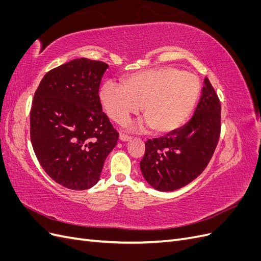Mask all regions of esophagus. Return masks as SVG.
Masks as SVG:
<instances>
[{"label":"esophagus","instance_id":"34e87169","mask_svg":"<svg viewBox=\"0 0 261 261\" xmlns=\"http://www.w3.org/2000/svg\"><path fill=\"white\" fill-rule=\"evenodd\" d=\"M132 139V137L127 136V135H124V134H121L120 135V140L121 141H129Z\"/></svg>","mask_w":261,"mask_h":261}]
</instances>
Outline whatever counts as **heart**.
Returning <instances> with one entry per match:
<instances>
[{
    "instance_id": "heart-1",
    "label": "heart",
    "mask_w": 261,
    "mask_h": 261,
    "mask_svg": "<svg viewBox=\"0 0 261 261\" xmlns=\"http://www.w3.org/2000/svg\"><path fill=\"white\" fill-rule=\"evenodd\" d=\"M103 85L100 99L107 114L120 124L141 107V114L152 132L164 134L176 129L191 115L199 97L197 77L172 66L147 69L123 82Z\"/></svg>"
}]
</instances>
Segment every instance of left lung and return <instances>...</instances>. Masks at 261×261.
<instances>
[{
    "mask_svg": "<svg viewBox=\"0 0 261 261\" xmlns=\"http://www.w3.org/2000/svg\"><path fill=\"white\" fill-rule=\"evenodd\" d=\"M221 129V105L208 78L193 117L160 138L148 139L140 171L160 192L184 187L200 175L215 152Z\"/></svg>",
    "mask_w": 261,
    "mask_h": 261,
    "instance_id": "obj_1",
    "label": "left lung"
}]
</instances>
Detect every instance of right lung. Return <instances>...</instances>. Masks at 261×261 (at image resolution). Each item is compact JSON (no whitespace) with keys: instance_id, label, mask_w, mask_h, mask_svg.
I'll return each mask as SVG.
<instances>
[{"instance_id":"obj_1","label":"right lung","mask_w":261,"mask_h":261,"mask_svg":"<svg viewBox=\"0 0 261 261\" xmlns=\"http://www.w3.org/2000/svg\"><path fill=\"white\" fill-rule=\"evenodd\" d=\"M108 64L76 59L46 73L35 92L30 139L53 180L74 191L96 185L118 133L102 112L99 87Z\"/></svg>"}]
</instances>
